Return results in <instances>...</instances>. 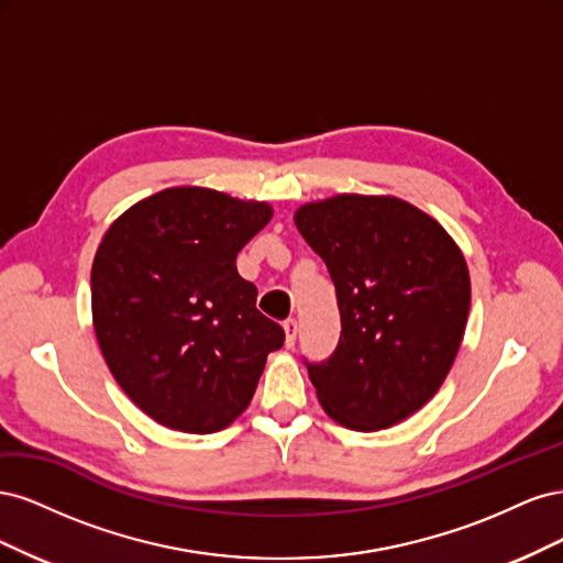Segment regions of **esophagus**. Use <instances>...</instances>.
<instances>
[{
  "label": "esophagus",
  "mask_w": 563,
  "mask_h": 563,
  "mask_svg": "<svg viewBox=\"0 0 563 563\" xmlns=\"http://www.w3.org/2000/svg\"><path fill=\"white\" fill-rule=\"evenodd\" d=\"M284 333H286V347H294L296 345V338H298V321L296 319H286L284 321Z\"/></svg>",
  "instance_id": "1"
}]
</instances>
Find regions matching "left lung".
<instances>
[{"instance_id": "obj_1", "label": "left lung", "mask_w": 563, "mask_h": 563, "mask_svg": "<svg viewBox=\"0 0 563 563\" xmlns=\"http://www.w3.org/2000/svg\"><path fill=\"white\" fill-rule=\"evenodd\" d=\"M335 284L340 331L329 362L308 364L323 411L378 432L446 380L470 314V269L432 216L391 195H335L294 213Z\"/></svg>"}]
</instances>
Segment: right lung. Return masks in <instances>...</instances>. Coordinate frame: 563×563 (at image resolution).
Listing matches in <instances>:
<instances>
[{
  "label": "right lung",
  "instance_id": "right-lung-1",
  "mask_svg": "<svg viewBox=\"0 0 563 563\" xmlns=\"http://www.w3.org/2000/svg\"><path fill=\"white\" fill-rule=\"evenodd\" d=\"M272 220L267 201L180 185L135 201L98 244L91 314L114 380L145 416L187 434L225 430L284 329L255 308L240 253Z\"/></svg>",
  "mask_w": 563,
  "mask_h": 563
}]
</instances>
